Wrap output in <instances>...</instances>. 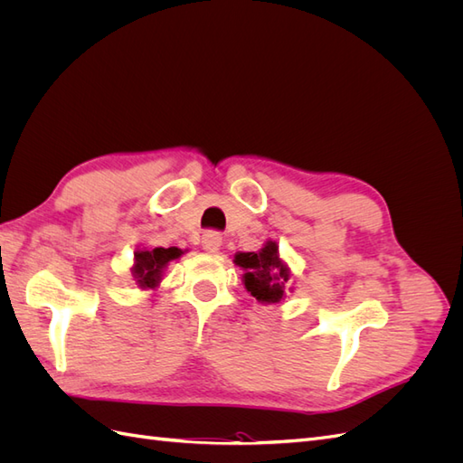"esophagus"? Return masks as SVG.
Listing matches in <instances>:
<instances>
[{"label":"esophagus","mask_w":463,"mask_h":463,"mask_svg":"<svg viewBox=\"0 0 463 463\" xmlns=\"http://www.w3.org/2000/svg\"><path fill=\"white\" fill-rule=\"evenodd\" d=\"M203 249L206 253H218L220 247H222V235L218 232H206L203 235Z\"/></svg>","instance_id":"1"}]
</instances>
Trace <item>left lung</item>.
I'll list each match as a JSON object with an SVG mask.
<instances>
[{
  "label": "left lung",
  "instance_id": "obj_1",
  "mask_svg": "<svg viewBox=\"0 0 463 463\" xmlns=\"http://www.w3.org/2000/svg\"><path fill=\"white\" fill-rule=\"evenodd\" d=\"M233 262L243 270L245 289L259 303H279L288 293L289 269L279 259L276 241H266L257 253H237Z\"/></svg>",
  "mask_w": 463,
  "mask_h": 463
}]
</instances>
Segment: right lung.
Instances as JSON below:
<instances>
[{
    "mask_svg": "<svg viewBox=\"0 0 463 463\" xmlns=\"http://www.w3.org/2000/svg\"><path fill=\"white\" fill-rule=\"evenodd\" d=\"M184 255V250L177 247H143L135 250V262L131 266V274L138 289H154L162 282V274L165 266L172 260Z\"/></svg>",
    "mask_w": 463,
    "mask_h": 463,
    "instance_id": "right-lung-1",
    "label": "right lung"
}]
</instances>
